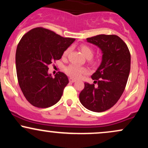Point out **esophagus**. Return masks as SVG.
I'll return each instance as SVG.
<instances>
[{
    "mask_svg": "<svg viewBox=\"0 0 148 148\" xmlns=\"http://www.w3.org/2000/svg\"><path fill=\"white\" fill-rule=\"evenodd\" d=\"M75 81H76V80H75V79H72V78H70V79H69V82H71V83H74V82H75Z\"/></svg>",
    "mask_w": 148,
    "mask_h": 148,
    "instance_id": "34e87169",
    "label": "esophagus"
}]
</instances>
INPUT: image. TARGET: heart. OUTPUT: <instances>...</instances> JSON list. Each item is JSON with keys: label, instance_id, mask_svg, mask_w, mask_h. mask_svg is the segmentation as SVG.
<instances>
[{"label": "heart", "instance_id": "obj_1", "mask_svg": "<svg viewBox=\"0 0 148 148\" xmlns=\"http://www.w3.org/2000/svg\"><path fill=\"white\" fill-rule=\"evenodd\" d=\"M81 49V52H82L83 55L86 58L90 59L93 56V50L92 49L90 48V47L86 45H82L80 47ZM69 51H70V49L68 48L66 49L65 51L63 52L62 54V56L64 58L67 57V55L69 54ZM66 72L68 74L69 76H70L71 77L73 78H79L81 76V74H84L86 72V69L84 67H79V66L75 65V64H70L69 65L67 68L65 69Z\"/></svg>", "mask_w": 148, "mask_h": 148}]
</instances>
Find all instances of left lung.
I'll return each instance as SVG.
<instances>
[{"label": "left lung", "mask_w": 148, "mask_h": 148, "mask_svg": "<svg viewBox=\"0 0 148 148\" xmlns=\"http://www.w3.org/2000/svg\"><path fill=\"white\" fill-rule=\"evenodd\" d=\"M86 41L99 47L102 57L99 67L91 76L97 85L85 82L79 99L90 111L103 112L114 106L125 90L130 72V53L117 35H99Z\"/></svg>", "instance_id": "1"}]
</instances>
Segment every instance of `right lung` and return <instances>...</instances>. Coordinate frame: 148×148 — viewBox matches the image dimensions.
Returning <instances> with one entry per match:
<instances>
[{
    "label": "right lung",
    "instance_id": "add662e5",
    "mask_svg": "<svg viewBox=\"0 0 148 148\" xmlns=\"http://www.w3.org/2000/svg\"><path fill=\"white\" fill-rule=\"evenodd\" d=\"M74 41L43 28H33L22 37L16 51V74L23 95L33 106L48 108L60 99L68 78L62 72L53 78L49 65L60 59Z\"/></svg>",
    "mask_w": 148,
    "mask_h": 148
}]
</instances>
